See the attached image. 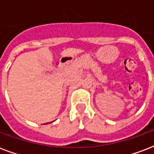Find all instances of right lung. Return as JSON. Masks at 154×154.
<instances>
[{
  "label": "right lung",
  "instance_id": "1",
  "mask_svg": "<svg viewBox=\"0 0 154 154\" xmlns=\"http://www.w3.org/2000/svg\"><path fill=\"white\" fill-rule=\"evenodd\" d=\"M44 125H45V124H44Z\"/></svg>",
  "mask_w": 154,
  "mask_h": 154
}]
</instances>
